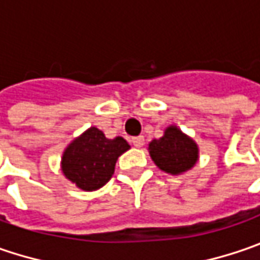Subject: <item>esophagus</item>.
I'll use <instances>...</instances> for the list:
<instances>
[{
  "mask_svg": "<svg viewBox=\"0 0 260 260\" xmlns=\"http://www.w3.org/2000/svg\"><path fill=\"white\" fill-rule=\"evenodd\" d=\"M132 144H134V147L141 148L142 145H144V137H142V135H140V137H134V138H132Z\"/></svg>",
  "mask_w": 260,
  "mask_h": 260,
  "instance_id": "esophagus-1",
  "label": "esophagus"
}]
</instances>
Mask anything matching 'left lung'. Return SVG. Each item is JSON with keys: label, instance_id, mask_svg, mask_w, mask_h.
<instances>
[{"label": "left lung", "instance_id": "left-lung-1", "mask_svg": "<svg viewBox=\"0 0 260 260\" xmlns=\"http://www.w3.org/2000/svg\"><path fill=\"white\" fill-rule=\"evenodd\" d=\"M148 151L155 166L170 175H182L190 170L199 157L197 142L175 125L166 128L161 138L152 140Z\"/></svg>", "mask_w": 260, "mask_h": 260}]
</instances>
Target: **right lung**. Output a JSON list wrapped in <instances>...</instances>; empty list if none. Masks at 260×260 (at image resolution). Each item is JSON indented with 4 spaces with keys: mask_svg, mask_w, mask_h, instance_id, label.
Returning a JSON list of instances; mask_svg holds the SVG:
<instances>
[{
    "mask_svg": "<svg viewBox=\"0 0 260 260\" xmlns=\"http://www.w3.org/2000/svg\"><path fill=\"white\" fill-rule=\"evenodd\" d=\"M129 150L122 137L109 140L96 126L75 138L62 154V173L74 185L91 192L105 186L115 172L119 155Z\"/></svg>",
    "mask_w": 260,
    "mask_h": 260,
    "instance_id": "obj_1",
    "label": "right lung"
}]
</instances>
